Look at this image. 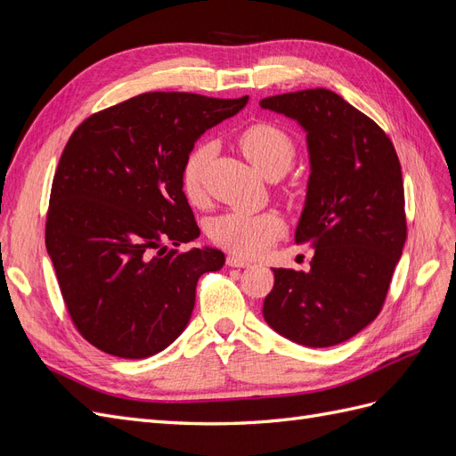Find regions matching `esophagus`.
Masks as SVG:
<instances>
[{
	"mask_svg": "<svg viewBox=\"0 0 456 456\" xmlns=\"http://www.w3.org/2000/svg\"><path fill=\"white\" fill-rule=\"evenodd\" d=\"M226 265L232 266V268H249L251 262L247 260V258L238 256V255H230V256L226 258Z\"/></svg>",
	"mask_w": 456,
	"mask_h": 456,
	"instance_id": "34e87169",
	"label": "esophagus"
}]
</instances>
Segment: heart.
Returning a JSON list of instances; mask_svg holds the SVG:
<instances>
[{
  "instance_id": "heart-1",
  "label": "heart",
  "mask_w": 456,
  "mask_h": 456,
  "mask_svg": "<svg viewBox=\"0 0 456 456\" xmlns=\"http://www.w3.org/2000/svg\"><path fill=\"white\" fill-rule=\"evenodd\" d=\"M240 148L253 167L266 178L281 176L291 167L297 146L283 129L270 123H256L240 134ZM211 156L209 144H200L190 151L183 167V190L190 201H198L203 196L205 165ZM283 232L281 220L272 213H240L232 211L213 220V240L226 249L255 256L275 241Z\"/></svg>"
}]
</instances>
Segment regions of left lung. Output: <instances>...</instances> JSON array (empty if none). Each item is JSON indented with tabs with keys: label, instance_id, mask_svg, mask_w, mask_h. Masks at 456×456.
Wrapping results in <instances>:
<instances>
[{
	"label": "left lung",
	"instance_id": "1",
	"mask_svg": "<svg viewBox=\"0 0 456 456\" xmlns=\"http://www.w3.org/2000/svg\"><path fill=\"white\" fill-rule=\"evenodd\" d=\"M260 108L306 133L310 176L295 230L308 272L273 270L262 315L281 337L327 348L379 315L407 238L402 165L386 133L327 89L268 96Z\"/></svg>",
	"mask_w": 456,
	"mask_h": 456
}]
</instances>
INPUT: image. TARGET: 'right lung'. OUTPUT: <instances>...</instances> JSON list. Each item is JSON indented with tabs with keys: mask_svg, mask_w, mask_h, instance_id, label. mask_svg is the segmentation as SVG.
Returning a JSON list of instances; mask_svg holds the SVG:
<instances>
[{
	"mask_svg": "<svg viewBox=\"0 0 456 456\" xmlns=\"http://www.w3.org/2000/svg\"><path fill=\"white\" fill-rule=\"evenodd\" d=\"M249 96L146 93L87 118L53 178L45 245L72 322L93 346L144 360L186 329L205 272L224 266L200 238L183 167L200 136Z\"/></svg>",
	"mask_w": 456,
	"mask_h": 456,
	"instance_id": "add662e5",
	"label": "right lung"
}]
</instances>
